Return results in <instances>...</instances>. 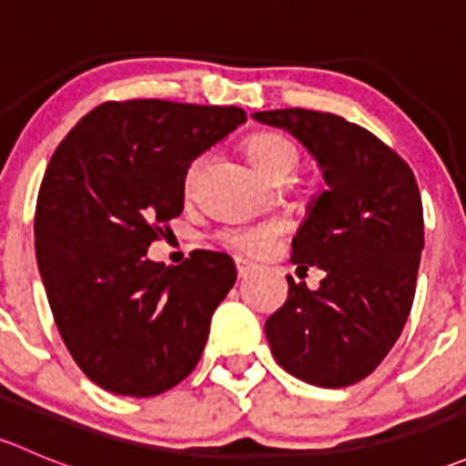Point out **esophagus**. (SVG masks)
Returning <instances> with one entry per match:
<instances>
[{
    "mask_svg": "<svg viewBox=\"0 0 466 466\" xmlns=\"http://www.w3.org/2000/svg\"><path fill=\"white\" fill-rule=\"evenodd\" d=\"M237 270H238V277H248L250 275V272H255L257 268V263L255 261H250V259H246V257H237Z\"/></svg>",
    "mask_w": 466,
    "mask_h": 466,
    "instance_id": "esophagus-1",
    "label": "esophagus"
}]
</instances>
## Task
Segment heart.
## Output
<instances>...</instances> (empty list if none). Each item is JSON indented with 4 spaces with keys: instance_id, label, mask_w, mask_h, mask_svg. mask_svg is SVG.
<instances>
[{
    "instance_id": "b5f03b06",
    "label": "heart",
    "mask_w": 466,
    "mask_h": 466,
    "mask_svg": "<svg viewBox=\"0 0 466 466\" xmlns=\"http://www.w3.org/2000/svg\"><path fill=\"white\" fill-rule=\"evenodd\" d=\"M248 157L250 162L255 164L257 168L263 173L266 177L277 176L281 171H293L295 162H298V153L290 146V142H286L284 137L275 133H259L255 137L248 139L246 144ZM196 171H198V162L189 168L187 173V185H191L194 180ZM279 234V228L272 223H263V225H250V228H237V229H228L223 232V243H228L229 248L234 250L248 252V255H259V252H266L268 248L272 246V241Z\"/></svg>"
}]
</instances>
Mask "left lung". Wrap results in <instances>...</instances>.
I'll list each match as a JSON object with an SVG mask.
<instances>
[{
	"mask_svg": "<svg viewBox=\"0 0 466 466\" xmlns=\"http://www.w3.org/2000/svg\"><path fill=\"white\" fill-rule=\"evenodd\" d=\"M293 135L322 171L324 189L293 237V263L324 270L320 289L289 279L266 322L277 363L320 388L365 379L388 356L410 313L424 211L410 167L379 137L329 112H257Z\"/></svg>",
	"mask_w": 466,
	"mask_h": 466,
	"instance_id": "1",
	"label": "left lung"
}]
</instances>
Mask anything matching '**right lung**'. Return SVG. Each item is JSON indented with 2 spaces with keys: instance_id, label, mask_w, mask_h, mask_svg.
<instances>
[{
  "instance_id": "right-lung-1",
  "label": "right lung",
  "mask_w": 466,
  "mask_h": 466,
  "mask_svg": "<svg viewBox=\"0 0 466 466\" xmlns=\"http://www.w3.org/2000/svg\"><path fill=\"white\" fill-rule=\"evenodd\" d=\"M241 107L101 103L60 142L35 207V259L56 327L103 390L155 397L191 374L237 281L223 252L146 257L185 209L191 162L246 124Z\"/></svg>"
}]
</instances>
